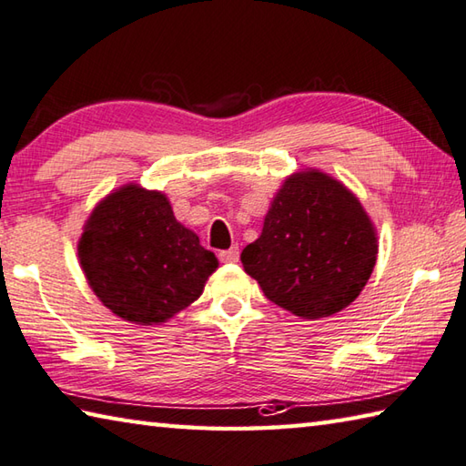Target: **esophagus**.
Masks as SVG:
<instances>
[{
  "instance_id": "obj_1",
  "label": "esophagus",
  "mask_w": 466,
  "mask_h": 466,
  "mask_svg": "<svg viewBox=\"0 0 466 466\" xmlns=\"http://www.w3.org/2000/svg\"><path fill=\"white\" fill-rule=\"evenodd\" d=\"M219 259L223 263H237L239 261V247H231V249L219 251Z\"/></svg>"
}]
</instances>
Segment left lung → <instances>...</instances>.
Returning a JSON list of instances; mask_svg holds the SVG:
<instances>
[{"mask_svg":"<svg viewBox=\"0 0 466 466\" xmlns=\"http://www.w3.org/2000/svg\"><path fill=\"white\" fill-rule=\"evenodd\" d=\"M376 258V229L358 197L309 168L286 178L241 263L269 301L293 316L318 319L360 296Z\"/></svg>","mask_w":466,"mask_h":466,"instance_id":"1","label":"left lung"}]
</instances>
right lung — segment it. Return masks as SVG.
<instances>
[{
	"label": "right lung",
	"mask_w": 466,
	"mask_h": 466,
	"mask_svg": "<svg viewBox=\"0 0 466 466\" xmlns=\"http://www.w3.org/2000/svg\"><path fill=\"white\" fill-rule=\"evenodd\" d=\"M78 258L92 291L118 318L163 324L201 296L215 253L180 225L167 195L125 185L84 225Z\"/></svg>",
	"instance_id": "1"
}]
</instances>
